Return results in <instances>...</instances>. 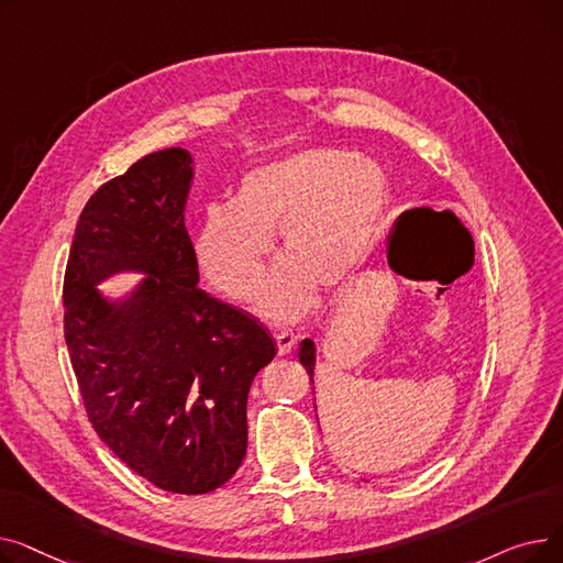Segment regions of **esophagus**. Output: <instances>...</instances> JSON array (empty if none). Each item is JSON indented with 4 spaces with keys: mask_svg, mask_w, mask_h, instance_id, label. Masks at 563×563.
Listing matches in <instances>:
<instances>
[{
    "mask_svg": "<svg viewBox=\"0 0 563 563\" xmlns=\"http://www.w3.org/2000/svg\"><path fill=\"white\" fill-rule=\"evenodd\" d=\"M276 346H278V356H287V353H291V349L297 346V335L287 331L276 333Z\"/></svg>",
    "mask_w": 563,
    "mask_h": 563,
    "instance_id": "obj_1",
    "label": "esophagus"
}]
</instances>
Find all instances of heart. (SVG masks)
<instances>
[{"mask_svg":"<svg viewBox=\"0 0 563 563\" xmlns=\"http://www.w3.org/2000/svg\"><path fill=\"white\" fill-rule=\"evenodd\" d=\"M388 205V175L374 159L306 147L246 170L232 202L205 207L196 260L225 297L251 301L278 232L285 255L266 276L257 310L294 323L317 303L319 285L344 291L356 283Z\"/></svg>","mask_w":563,"mask_h":563,"instance_id":"obj_1","label":"heart"}]
</instances>
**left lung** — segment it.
<instances>
[{
	"label": "left lung",
	"mask_w": 563,
	"mask_h": 563,
	"mask_svg": "<svg viewBox=\"0 0 563 563\" xmlns=\"http://www.w3.org/2000/svg\"><path fill=\"white\" fill-rule=\"evenodd\" d=\"M299 361L301 365L308 369L310 374V380H312V374H314V342L312 340H303L301 346H299ZM314 383V380H312ZM314 390V388H312Z\"/></svg>",
	"instance_id": "obj_1"
}]
</instances>
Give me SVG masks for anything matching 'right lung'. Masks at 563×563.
I'll return each mask as SVG.
<instances>
[{
  "mask_svg": "<svg viewBox=\"0 0 563 563\" xmlns=\"http://www.w3.org/2000/svg\"><path fill=\"white\" fill-rule=\"evenodd\" d=\"M185 147L145 155L102 185L77 221L64 280L66 344L104 445L168 493L223 486L246 456V401L276 356L260 323L198 287L185 228ZM144 278L111 300L97 285Z\"/></svg>",
  "mask_w": 563,
  "mask_h": 563,
  "instance_id": "1",
  "label": "right lung"
}]
</instances>
